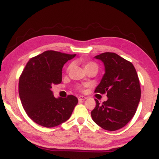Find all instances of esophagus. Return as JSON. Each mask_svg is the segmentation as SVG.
<instances>
[{
    "label": "esophagus",
    "instance_id": "34e87169",
    "mask_svg": "<svg viewBox=\"0 0 159 159\" xmlns=\"http://www.w3.org/2000/svg\"><path fill=\"white\" fill-rule=\"evenodd\" d=\"M87 99V97H85V96H79L78 97V100L79 101H84V100Z\"/></svg>",
    "mask_w": 159,
    "mask_h": 159
}]
</instances>
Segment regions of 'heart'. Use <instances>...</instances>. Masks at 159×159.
Instances as JSON below:
<instances>
[{"instance_id":"obj_1","label":"heart","mask_w":159,"mask_h":159,"mask_svg":"<svg viewBox=\"0 0 159 159\" xmlns=\"http://www.w3.org/2000/svg\"><path fill=\"white\" fill-rule=\"evenodd\" d=\"M84 68L87 71L90 70V69H95V70H96L98 72V65L96 64V63H94V62H92V61H89V62H84ZM71 67H72V65H69L68 66V68H67V71H69V69H71Z\"/></svg>"}]
</instances>
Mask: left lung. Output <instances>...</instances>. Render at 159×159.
<instances>
[{
	"label": "left lung",
	"instance_id": "left-lung-1",
	"mask_svg": "<svg viewBox=\"0 0 159 159\" xmlns=\"http://www.w3.org/2000/svg\"><path fill=\"white\" fill-rule=\"evenodd\" d=\"M105 65V73L95 93H107V100L96 105L91 111L93 121L107 131L125 126L135 114L141 90L135 68L131 62L112 52L95 57Z\"/></svg>",
	"mask_w": 159,
	"mask_h": 159
}]
</instances>
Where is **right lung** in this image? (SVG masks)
I'll return each mask as SVG.
<instances>
[{
	"instance_id": "add662e5",
	"label": "right lung",
	"mask_w": 159,
	"mask_h": 159,
	"mask_svg": "<svg viewBox=\"0 0 159 159\" xmlns=\"http://www.w3.org/2000/svg\"><path fill=\"white\" fill-rule=\"evenodd\" d=\"M75 54L46 51L27 62L19 78V93L27 116L42 126L52 128L69 119L78 98H55L52 85L62 81V68Z\"/></svg>"
}]
</instances>
